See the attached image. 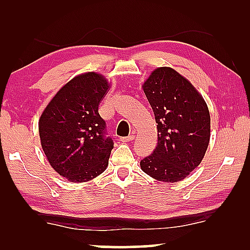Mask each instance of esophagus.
<instances>
[{
    "label": "esophagus",
    "mask_w": 250,
    "mask_h": 250,
    "mask_svg": "<svg viewBox=\"0 0 250 250\" xmlns=\"http://www.w3.org/2000/svg\"><path fill=\"white\" fill-rule=\"evenodd\" d=\"M133 139H135V136L130 135L128 137H122V138H120V142H122V143H129V142H132Z\"/></svg>",
    "instance_id": "1"
}]
</instances>
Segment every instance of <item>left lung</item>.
<instances>
[{"label":"left lung","instance_id":"8db88e82","mask_svg":"<svg viewBox=\"0 0 250 250\" xmlns=\"http://www.w3.org/2000/svg\"><path fill=\"white\" fill-rule=\"evenodd\" d=\"M143 90L157 124V145L140 161L149 177L162 182L184 180L200 164L210 138V117L202 94L170 66L152 71Z\"/></svg>","mask_w":250,"mask_h":250}]
</instances>
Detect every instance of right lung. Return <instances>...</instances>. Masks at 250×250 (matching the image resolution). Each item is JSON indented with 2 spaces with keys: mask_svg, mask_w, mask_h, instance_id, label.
Here are the masks:
<instances>
[{
  "mask_svg": "<svg viewBox=\"0 0 250 250\" xmlns=\"http://www.w3.org/2000/svg\"><path fill=\"white\" fill-rule=\"evenodd\" d=\"M111 83L85 72L59 89L38 121L41 145L51 167L71 182H88L106 170L113 140L105 138L98 105Z\"/></svg>",
  "mask_w": 250,
  "mask_h": 250,
  "instance_id": "right-lung-1",
  "label": "right lung"
}]
</instances>
